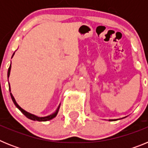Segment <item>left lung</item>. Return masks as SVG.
Instances as JSON below:
<instances>
[{
	"label": "left lung",
	"instance_id": "left-lung-1",
	"mask_svg": "<svg viewBox=\"0 0 148 148\" xmlns=\"http://www.w3.org/2000/svg\"><path fill=\"white\" fill-rule=\"evenodd\" d=\"M116 120H118V119H110L109 121H116Z\"/></svg>",
	"mask_w": 148,
	"mask_h": 148
}]
</instances>
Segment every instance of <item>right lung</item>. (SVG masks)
Here are the masks:
<instances>
[{
  "mask_svg": "<svg viewBox=\"0 0 148 148\" xmlns=\"http://www.w3.org/2000/svg\"><path fill=\"white\" fill-rule=\"evenodd\" d=\"M14 54H15V53H13L12 56H14ZM10 70H11V65H10V67H9V70H8V74H7L8 78L10 77ZM9 88H10V92H11V90H10V84H9ZM10 95H11V98H12V99L13 102H14V104H15V105L16 106L17 108H18V109H19L21 111V113H23V114L24 115V116H25L26 117H27V118L29 119H31V120H33V121H49V120L52 119H53V118H55V117H56V115H57V113H58V110H59V108H60V105H59V106H58V109L56 110V112H55V113H53V114L49 115V116H45V117H38V116H35V115L31 114V113H28V112H27V111H25V110H24L22 109V108H21L20 106L18 105V104H17L16 101H15V99H14V97H13L12 94L11 92H10Z\"/></svg>",
  "mask_w": 148,
  "mask_h": 148,
  "instance_id": "right-lung-1",
  "label": "right lung"
}]
</instances>
